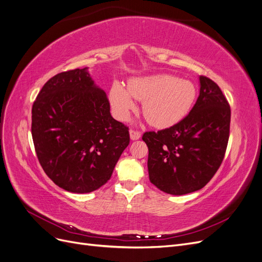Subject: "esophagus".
<instances>
[{
    "instance_id": "obj_1",
    "label": "esophagus",
    "mask_w": 262,
    "mask_h": 262,
    "mask_svg": "<svg viewBox=\"0 0 262 262\" xmlns=\"http://www.w3.org/2000/svg\"><path fill=\"white\" fill-rule=\"evenodd\" d=\"M130 138L131 140H139L141 138V132L138 130H130Z\"/></svg>"
}]
</instances>
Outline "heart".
Wrapping results in <instances>:
<instances>
[{
  "instance_id": "1",
  "label": "heart",
  "mask_w": 262,
  "mask_h": 262,
  "mask_svg": "<svg viewBox=\"0 0 262 262\" xmlns=\"http://www.w3.org/2000/svg\"><path fill=\"white\" fill-rule=\"evenodd\" d=\"M143 101V115L155 128H168L180 122L191 110L195 98V85L170 74H156L130 81L128 91L120 83L110 90V102L115 115L126 120L136 109V101Z\"/></svg>"
}]
</instances>
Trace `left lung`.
Returning <instances> with one entry per match:
<instances>
[{"label": "left lung", "instance_id": "8db88e82", "mask_svg": "<svg viewBox=\"0 0 262 262\" xmlns=\"http://www.w3.org/2000/svg\"><path fill=\"white\" fill-rule=\"evenodd\" d=\"M231 107L219 85L200 76V95L175 125L148 131L149 181L162 191L181 195L203 188L223 162L229 138Z\"/></svg>", "mask_w": 262, "mask_h": 262}]
</instances>
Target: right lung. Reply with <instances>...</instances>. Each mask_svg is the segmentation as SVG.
Here are the masks:
<instances>
[{"label": "right lung", "instance_id": "add662e5", "mask_svg": "<svg viewBox=\"0 0 262 262\" xmlns=\"http://www.w3.org/2000/svg\"><path fill=\"white\" fill-rule=\"evenodd\" d=\"M31 136L47 176L74 193L105 185L130 143L129 128L110 115L106 93L86 68L61 72L43 85L31 109Z\"/></svg>", "mask_w": 262, "mask_h": 262}]
</instances>
